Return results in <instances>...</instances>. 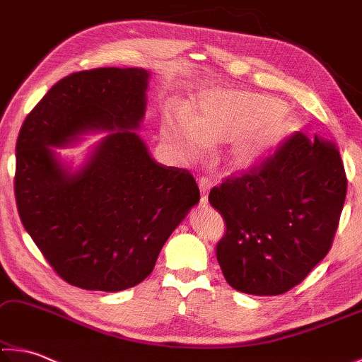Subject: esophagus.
<instances>
[{"label":"esophagus","instance_id":"34e87169","mask_svg":"<svg viewBox=\"0 0 362 362\" xmlns=\"http://www.w3.org/2000/svg\"><path fill=\"white\" fill-rule=\"evenodd\" d=\"M211 188V182L207 179H199V189H201V204L206 206L207 204V192Z\"/></svg>","mask_w":362,"mask_h":362}]
</instances>
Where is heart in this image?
Returning <instances> with one entry per match:
<instances>
[{"label":"heart","instance_id":"obj_1","mask_svg":"<svg viewBox=\"0 0 362 362\" xmlns=\"http://www.w3.org/2000/svg\"><path fill=\"white\" fill-rule=\"evenodd\" d=\"M298 121L281 100L269 95L222 90L203 97L187 118L168 121L166 137L188 158L204 144L231 143L228 166L250 170L297 131Z\"/></svg>","mask_w":362,"mask_h":362}]
</instances>
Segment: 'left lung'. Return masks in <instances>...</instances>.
Listing matches in <instances>:
<instances>
[{
	"mask_svg": "<svg viewBox=\"0 0 362 362\" xmlns=\"http://www.w3.org/2000/svg\"><path fill=\"white\" fill-rule=\"evenodd\" d=\"M337 145L296 132L259 166L214 187L226 231L217 260L233 289L279 296L302 283L332 247L346 198Z\"/></svg>",
	"mask_w": 362,
	"mask_h": 362,
	"instance_id": "obj_1",
	"label": "left lung"
}]
</instances>
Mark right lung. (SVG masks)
Here are the masks:
<instances>
[{
  "mask_svg": "<svg viewBox=\"0 0 362 362\" xmlns=\"http://www.w3.org/2000/svg\"><path fill=\"white\" fill-rule=\"evenodd\" d=\"M150 73L76 71L47 90L23 121L14 193L23 226L60 278L88 291L118 292L148 276L199 188L187 169L153 161L137 136ZM110 130L88 163L70 173L51 146Z\"/></svg>",
  "mask_w": 362,
  "mask_h": 362,
  "instance_id": "right-lung-1",
  "label": "right lung"
}]
</instances>
